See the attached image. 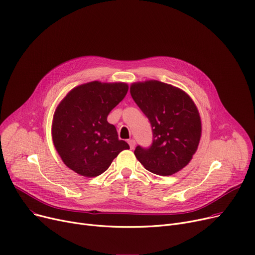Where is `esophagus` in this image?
<instances>
[{"mask_svg": "<svg viewBox=\"0 0 255 255\" xmlns=\"http://www.w3.org/2000/svg\"><path fill=\"white\" fill-rule=\"evenodd\" d=\"M128 143H129V146H130V149H131V150H133V149L135 148V140H134V139H129V140H128Z\"/></svg>", "mask_w": 255, "mask_h": 255, "instance_id": "34e87169", "label": "esophagus"}]
</instances>
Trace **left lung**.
I'll return each instance as SVG.
<instances>
[{"label":"left lung","mask_w":255,"mask_h":255,"mask_svg":"<svg viewBox=\"0 0 255 255\" xmlns=\"http://www.w3.org/2000/svg\"><path fill=\"white\" fill-rule=\"evenodd\" d=\"M130 94L153 131L152 146H137L135 157L154 174L179 172L192 160L202 133L200 114L192 98L181 88L158 80L133 82Z\"/></svg>","instance_id":"obj_1"}]
</instances>
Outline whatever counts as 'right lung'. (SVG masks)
I'll use <instances>...</instances> for the list:
<instances>
[{
	"label": "right lung",
	"mask_w": 255,
	"mask_h": 255,
	"mask_svg": "<svg viewBox=\"0 0 255 255\" xmlns=\"http://www.w3.org/2000/svg\"><path fill=\"white\" fill-rule=\"evenodd\" d=\"M125 82L92 81L71 90L57 105L52 121V139L63 163L84 177L104 173L123 150L109 113L125 98Z\"/></svg>",
	"instance_id": "add662e5"
}]
</instances>
